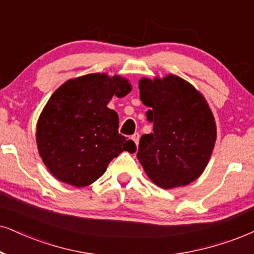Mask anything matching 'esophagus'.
I'll list each match as a JSON object with an SVG mask.
<instances>
[{"label": "esophagus", "instance_id": "esophagus-1", "mask_svg": "<svg viewBox=\"0 0 254 254\" xmlns=\"http://www.w3.org/2000/svg\"><path fill=\"white\" fill-rule=\"evenodd\" d=\"M132 140L134 142H135V145L137 146L139 145V140H140V134L139 133H135L134 135H132Z\"/></svg>", "mask_w": 254, "mask_h": 254}]
</instances>
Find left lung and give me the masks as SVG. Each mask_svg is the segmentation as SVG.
<instances>
[{
  "instance_id": "left-lung-1",
  "label": "left lung",
  "mask_w": 254,
  "mask_h": 254,
  "mask_svg": "<svg viewBox=\"0 0 254 254\" xmlns=\"http://www.w3.org/2000/svg\"><path fill=\"white\" fill-rule=\"evenodd\" d=\"M153 133L140 139L137 159L146 174L165 190L185 186L201 175L217 137L214 117L203 96L175 75L139 81Z\"/></svg>"
}]
</instances>
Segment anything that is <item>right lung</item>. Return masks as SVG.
<instances>
[{
	"instance_id": "obj_1",
	"label": "right lung",
	"mask_w": 254,
	"mask_h": 254,
	"mask_svg": "<svg viewBox=\"0 0 254 254\" xmlns=\"http://www.w3.org/2000/svg\"><path fill=\"white\" fill-rule=\"evenodd\" d=\"M130 90L128 80L100 73L68 80L55 90L37 121L36 142L56 179L88 186L121 152H135L134 141L119 133L117 112L107 107L113 96Z\"/></svg>"
}]
</instances>
